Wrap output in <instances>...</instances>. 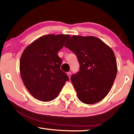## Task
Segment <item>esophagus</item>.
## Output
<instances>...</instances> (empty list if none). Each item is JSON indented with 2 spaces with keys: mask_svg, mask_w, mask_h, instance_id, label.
<instances>
[{
  "mask_svg": "<svg viewBox=\"0 0 134 134\" xmlns=\"http://www.w3.org/2000/svg\"><path fill=\"white\" fill-rule=\"evenodd\" d=\"M67 75H68V76L69 78L70 79V77H71V73L69 72L67 73Z\"/></svg>",
  "mask_w": 134,
  "mask_h": 134,
  "instance_id": "1",
  "label": "esophagus"
}]
</instances>
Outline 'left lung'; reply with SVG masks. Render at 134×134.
<instances>
[{"instance_id": "1", "label": "left lung", "mask_w": 134, "mask_h": 134, "mask_svg": "<svg viewBox=\"0 0 134 134\" xmlns=\"http://www.w3.org/2000/svg\"><path fill=\"white\" fill-rule=\"evenodd\" d=\"M75 54L80 71L71 80L79 99L92 104L102 100L111 89L117 73L113 50L94 36H73L65 45Z\"/></svg>"}]
</instances>
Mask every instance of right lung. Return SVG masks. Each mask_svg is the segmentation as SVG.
I'll use <instances>...</instances> for the list:
<instances>
[{
	"mask_svg": "<svg viewBox=\"0 0 134 134\" xmlns=\"http://www.w3.org/2000/svg\"><path fill=\"white\" fill-rule=\"evenodd\" d=\"M69 37V34L44 35L27 46L23 52L20 76L29 92L36 99L42 102L55 99L69 80L60 69L62 60L57 53Z\"/></svg>",
	"mask_w": 134,
	"mask_h": 134,
	"instance_id": "right-lung-1",
	"label": "right lung"
}]
</instances>
